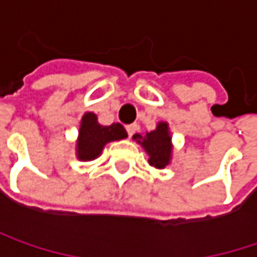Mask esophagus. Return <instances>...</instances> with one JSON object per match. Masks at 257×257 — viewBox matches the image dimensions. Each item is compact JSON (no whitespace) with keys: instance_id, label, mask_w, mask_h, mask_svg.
I'll list each match as a JSON object with an SVG mask.
<instances>
[{"instance_id":"esophagus-1","label":"esophagus","mask_w":257,"mask_h":257,"mask_svg":"<svg viewBox=\"0 0 257 257\" xmlns=\"http://www.w3.org/2000/svg\"><path fill=\"white\" fill-rule=\"evenodd\" d=\"M126 131H128V135L129 137H132L137 131H138V125L137 123H132V125H128L126 126Z\"/></svg>"}]
</instances>
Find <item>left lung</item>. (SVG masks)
I'll use <instances>...</instances> for the list:
<instances>
[{"mask_svg":"<svg viewBox=\"0 0 257 257\" xmlns=\"http://www.w3.org/2000/svg\"><path fill=\"white\" fill-rule=\"evenodd\" d=\"M134 141L140 144L148 156L150 166L163 170L166 169L173 157V143H172V132L167 122L160 120L154 131L145 134H135L132 137Z\"/></svg>","mask_w":257,"mask_h":257,"instance_id":"8db88e82","label":"left lung"}]
</instances>
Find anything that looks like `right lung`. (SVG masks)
Masks as SVG:
<instances>
[{
	"label": "right lung",
	"mask_w": 257,
	"mask_h": 257,
	"mask_svg": "<svg viewBox=\"0 0 257 257\" xmlns=\"http://www.w3.org/2000/svg\"><path fill=\"white\" fill-rule=\"evenodd\" d=\"M128 137L120 123L109 126L98 123L97 114L85 112L80 120L78 137L75 141V157L80 161H93L100 157L106 144L120 141Z\"/></svg>",
	"instance_id": "add662e5"
}]
</instances>
